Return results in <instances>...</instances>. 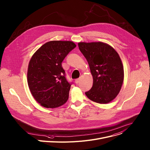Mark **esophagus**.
<instances>
[{
  "instance_id": "obj_1",
  "label": "esophagus",
  "mask_w": 150,
  "mask_h": 150,
  "mask_svg": "<svg viewBox=\"0 0 150 150\" xmlns=\"http://www.w3.org/2000/svg\"><path fill=\"white\" fill-rule=\"evenodd\" d=\"M79 81H80V78H78V79H75V83H76V84L79 83Z\"/></svg>"
}]
</instances>
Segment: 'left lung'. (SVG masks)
Masks as SVG:
<instances>
[{"label":"left lung","instance_id":"1","mask_svg":"<svg viewBox=\"0 0 150 150\" xmlns=\"http://www.w3.org/2000/svg\"><path fill=\"white\" fill-rule=\"evenodd\" d=\"M78 47L88 63L93 82L85 92L91 100L100 104L112 101L120 92L124 81V68L118 54L102 42L78 43Z\"/></svg>","mask_w":150,"mask_h":150}]
</instances>
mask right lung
Wrapping results in <instances>:
<instances>
[{
	"instance_id": "obj_1",
	"label": "right lung",
	"mask_w": 150,
	"mask_h": 150,
	"mask_svg": "<svg viewBox=\"0 0 150 150\" xmlns=\"http://www.w3.org/2000/svg\"><path fill=\"white\" fill-rule=\"evenodd\" d=\"M76 47L70 41H51L40 47L32 57L28 69V84L41 105L56 108L66 103L72 83L66 78L62 63Z\"/></svg>"
}]
</instances>
